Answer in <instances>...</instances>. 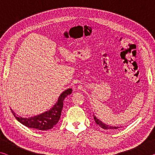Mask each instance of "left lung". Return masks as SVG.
I'll list each match as a JSON object with an SVG mask.
<instances>
[{
  "label": "left lung",
  "mask_w": 155,
  "mask_h": 155,
  "mask_svg": "<svg viewBox=\"0 0 155 155\" xmlns=\"http://www.w3.org/2000/svg\"><path fill=\"white\" fill-rule=\"evenodd\" d=\"M94 119L95 120V122L97 124H98L100 127H101L102 128H103V129H108V130H114V129H117V128H118V127H112V126H110V125H107L106 124H104L101 120H98L97 117L95 116V115H94Z\"/></svg>",
  "instance_id": "obj_1"
}]
</instances>
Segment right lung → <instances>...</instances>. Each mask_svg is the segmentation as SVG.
Instances as JSON below:
<instances>
[{
  "label": "right lung",
  "mask_w": 155,
  "mask_h": 155,
  "mask_svg": "<svg viewBox=\"0 0 155 155\" xmlns=\"http://www.w3.org/2000/svg\"><path fill=\"white\" fill-rule=\"evenodd\" d=\"M71 88L68 89L60 94L58 101L48 111L42 113L40 115L29 117H22L18 116L11 109L13 115L21 124L28 128H35L40 130H46L51 129L54 125L57 124L61 117V111L64 105V101L65 97L72 93Z\"/></svg>",
  "instance_id": "1"
}]
</instances>
